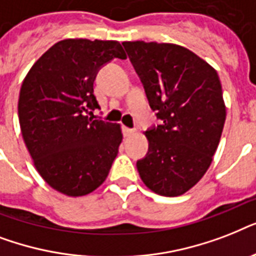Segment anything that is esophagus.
<instances>
[{"instance_id":"34e87169","label":"esophagus","mask_w":256,"mask_h":256,"mask_svg":"<svg viewBox=\"0 0 256 256\" xmlns=\"http://www.w3.org/2000/svg\"><path fill=\"white\" fill-rule=\"evenodd\" d=\"M122 132H124V136H130L136 132V130H134V128H126V126H124V128H122Z\"/></svg>"}]
</instances>
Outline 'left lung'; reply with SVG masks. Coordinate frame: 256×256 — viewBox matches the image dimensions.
<instances>
[{
  "instance_id": "left-lung-1",
  "label": "left lung",
  "mask_w": 256,
  "mask_h": 256,
  "mask_svg": "<svg viewBox=\"0 0 256 256\" xmlns=\"http://www.w3.org/2000/svg\"><path fill=\"white\" fill-rule=\"evenodd\" d=\"M160 124L148 128V152L136 162L156 194L178 196L210 168L226 120L218 73L186 48L174 44H122Z\"/></svg>"
}]
</instances>
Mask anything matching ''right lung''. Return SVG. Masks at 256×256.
Instances as JSON below:
<instances>
[{
  "label": "right lung",
  "instance_id": "add662e5",
  "mask_svg": "<svg viewBox=\"0 0 256 256\" xmlns=\"http://www.w3.org/2000/svg\"><path fill=\"white\" fill-rule=\"evenodd\" d=\"M114 58L126 60L118 41L64 40L22 82L18 118L26 148L45 182L69 196L104 182L122 142L120 124L88 116L100 108L96 74Z\"/></svg>",
  "mask_w": 256,
  "mask_h": 256
}]
</instances>
